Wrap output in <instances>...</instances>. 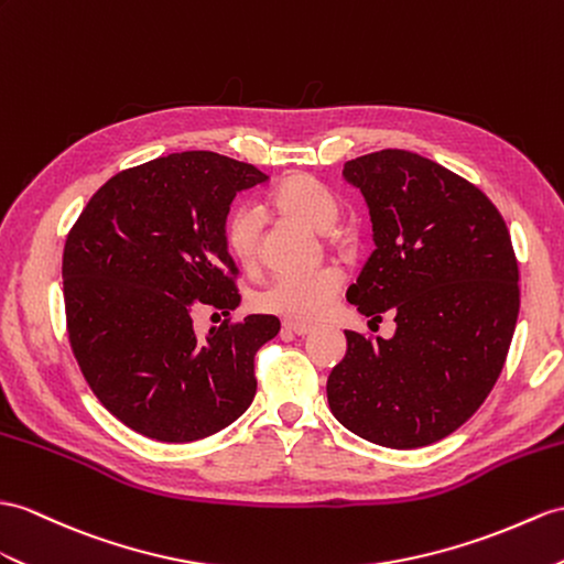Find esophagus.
<instances>
[{"label": "esophagus", "mask_w": 564, "mask_h": 564, "mask_svg": "<svg viewBox=\"0 0 564 564\" xmlns=\"http://www.w3.org/2000/svg\"><path fill=\"white\" fill-rule=\"evenodd\" d=\"M286 333H294V335H299V337H306V335H311L313 333V325H306V323H292V321H284V325H282Z\"/></svg>", "instance_id": "34e87169"}]
</instances>
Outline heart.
Returning a JSON list of instances; mask_svg holds the SVG:
<instances>
[{
	"mask_svg": "<svg viewBox=\"0 0 564 564\" xmlns=\"http://www.w3.org/2000/svg\"><path fill=\"white\" fill-rule=\"evenodd\" d=\"M274 210L301 219L315 229H329L339 217L337 196L308 174H294L272 191ZM263 217L251 205H239L225 223V243L231 258L241 265H253L260 253ZM341 290V272L337 265H318L304 272H282L260 286L256 306L286 321L315 323L333 308Z\"/></svg>",
	"mask_w": 564,
	"mask_h": 564,
	"instance_id": "heart-1",
	"label": "heart"
}]
</instances>
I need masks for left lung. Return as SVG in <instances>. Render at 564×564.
Wrapping results in <instances>:
<instances>
[{
	"label": "left lung",
	"instance_id": "obj_1",
	"mask_svg": "<svg viewBox=\"0 0 564 564\" xmlns=\"http://www.w3.org/2000/svg\"><path fill=\"white\" fill-rule=\"evenodd\" d=\"M376 251L347 301L370 321L394 313L390 339L347 329L327 378L335 419L368 443L443 441L496 386L519 315V268L496 205L466 178L409 150L349 160Z\"/></svg>",
	"mask_w": 564,
	"mask_h": 564
}]
</instances>
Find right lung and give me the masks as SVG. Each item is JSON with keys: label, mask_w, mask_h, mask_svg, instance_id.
I'll list each match as a JSON object with an SVG mask.
<instances>
[{"label": "right lung", "mask_w": 564, "mask_h": 564, "mask_svg": "<svg viewBox=\"0 0 564 564\" xmlns=\"http://www.w3.org/2000/svg\"><path fill=\"white\" fill-rule=\"evenodd\" d=\"M268 178L210 150L172 153L109 178L68 231V339L95 397L131 431L194 443L251 406L253 354L280 321L246 315L198 337L194 311L241 304L225 223L237 194Z\"/></svg>", "instance_id": "add662e5"}]
</instances>
